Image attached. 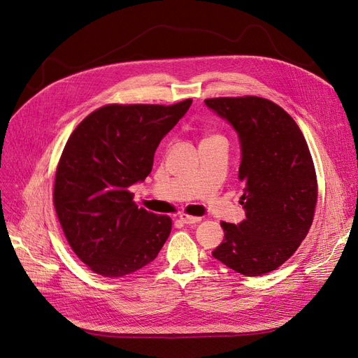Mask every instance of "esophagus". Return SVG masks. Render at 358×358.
<instances>
[{"mask_svg":"<svg viewBox=\"0 0 358 358\" xmlns=\"http://www.w3.org/2000/svg\"><path fill=\"white\" fill-rule=\"evenodd\" d=\"M180 221L183 224H196L201 221V217H192V215H188V214H180Z\"/></svg>","mask_w":358,"mask_h":358,"instance_id":"34e87169","label":"esophagus"}]
</instances>
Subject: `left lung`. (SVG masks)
<instances>
[{"instance_id":"1","label":"left lung","mask_w":358,"mask_h":358,"mask_svg":"<svg viewBox=\"0 0 358 358\" xmlns=\"http://www.w3.org/2000/svg\"><path fill=\"white\" fill-rule=\"evenodd\" d=\"M206 105L227 121L241 143V203L246 218L223 221L224 239L213 257L246 277L282 265L308 234L317 201L310 151L294 119L271 100L207 99Z\"/></svg>"}]
</instances>
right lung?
<instances>
[{"label":"right lung","instance_id":"add662e5","mask_svg":"<svg viewBox=\"0 0 358 358\" xmlns=\"http://www.w3.org/2000/svg\"><path fill=\"white\" fill-rule=\"evenodd\" d=\"M192 100L172 106L109 105L90 113L59 159L54 206L77 257L103 277H124L155 261L172 220L138 208L129 186L144 182L166 134Z\"/></svg>","mask_w":358,"mask_h":358}]
</instances>
